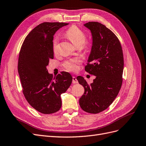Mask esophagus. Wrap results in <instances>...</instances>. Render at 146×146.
<instances>
[{"mask_svg": "<svg viewBox=\"0 0 146 146\" xmlns=\"http://www.w3.org/2000/svg\"><path fill=\"white\" fill-rule=\"evenodd\" d=\"M72 83L73 84H78V80H77L76 78L73 76V80H72Z\"/></svg>", "mask_w": 146, "mask_h": 146, "instance_id": "1", "label": "esophagus"}]
</instances>
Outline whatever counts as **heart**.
I'll list each match as a JSON object with an SVG mask.
<instances>
[{
	"instance_id": "1",
	"label": "heart",
	"mask_w": 146,
	"mask_h": 146,
	"mask_svg": "<svg viewBox=\"0 0 146 146\" xmlns=\"http://www.w3.org/2000/svg\"><path fill=\"white\" fill-rule=\"evenodd\" d=\"M65 35L67 38L70 40L73 44L76 47L83 46V48H88L87 44H85V42L87 39L84 32L79 28L76 26H72L66 31ZM58 38L56 36L53 40V49L54 52H56L57 49ZM80 64V60L79 58H75L70 59L68 60L65 61L63 64L64 67L70 72H75L78 69L79 65Z\"/></svg>"
}]
</instances>
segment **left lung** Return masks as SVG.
<instances>
[{"label":"left lung","mask_w":146,"mask_h":146,"mask_svg":"<svg viewBox=\"0 0 146 146\" xmlns=\"http://www.w3.org/2000/svg\"><path fill=\"white\" fill-rule=\"evenodd\" d=\"M84 25L90 30L93 38L85 70L96 78L88 85L83 77H77L85 89L79 105L84 111L98 114L107 109L119 93L123 82V54L119 40L105 25L96 21Z\"/></svg>","instance_id":"8db88e82"}]
</instances>
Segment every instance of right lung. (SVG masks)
Returning <instances> with one entry per match:
<instances>
[{
    "mask_svg": "<svg viewBox=\"0 0 146 146\" xmlns=\"http://www.w3.org/2000/svg\"><path fill=\"white\" fill-rule=\"evenodd\" d=\"M67 25L59 22L40 24L26 36L20 51L18 72L23 94L31 106L44 114L60 110L61 94L67 90L73 80L66 72L53 78L46 68L50 59H53V35Z\"/></svg>",
    "mask_w": 146,
    "mask_h": 146,
    "instance_id": "add662e5",
    "label": "right lung"
}]
</instances>
